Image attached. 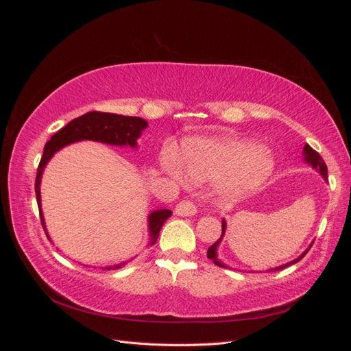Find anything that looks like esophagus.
Listing matches in <instances>:
<instances>
[{
  "label": "esophagus",
  "instance_id": "obj_1",
  "mask_svg": "<svg viewBox=\"0 0 351 351\" xmlns=\"http://www.w3.org/2000/svg\"><path fill=\"white\" fill-rule=\"evenodd\" d=\"M176 214L180 217H192L196 214V205L192 200H182L176 206Z\"/></svg>",
  "mask_w": 351,
  "mask_h": 351
}]
</instances>
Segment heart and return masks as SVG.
I'll return each instance as SVG.
<instances>
[{
    "label": "heart",
    "instance_id": "heart-1",
    "mask_svg": "<svg viewBox=\"0 0 351 351\" xmlns=\"http://www.w3.org/2000/svg\"><path fill=\"white\" fill-rule=\"evenodd\" d=\"M167 171L180 174L177 158L167 149L162 158ZM180 165L190 182L219 180L221 192L239 197L259 189L275 168L272 154L256 142L236 137H190L182 143Z\"/></svg>",
    "mask_w": 351,
    "mask_h": 351
}]
</instances>
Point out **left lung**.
I'll list each match as a JSON object with an SVG mask.
<instances>
[{"label": "left lung", "instance_id": "left-lung-1", "mask_svg": "<svg viewBox=\"0 0 351 351\" xmlns=\"http://www.w3.org/2000/svg\"><path fill=\"white\" fill-rule=\"evenodd\" d=\"M303 154H304V161H306L307 164H311L315 169H317V171L321 173V176L326 180V177H328V168H326V164L324 162L322 156H321L319 154H317L315 149H312V147H311L309 145H304ZM224 231H226V221L222 219V234H221V239H222V236H224ZM221 239H218V241H215V243L212 244V246L208 249V258H209L210 261H214V263L218 265V267L226 268V265L218 259V254H217V249H218V244H219ZM311 247H312V244L309 246V249H311ZM309 249H307L303 254H300V256L297 258V259H294V261H291V262H289V263H285V265H281V267H278V268L269 269V272H272V271H280V269H284V268H287V267H290V265H293V263H297L302 258H304V254H306L307 252H309Z\"/></svg>", "mask_w": 351, "mask_h": 351}]
</instances>
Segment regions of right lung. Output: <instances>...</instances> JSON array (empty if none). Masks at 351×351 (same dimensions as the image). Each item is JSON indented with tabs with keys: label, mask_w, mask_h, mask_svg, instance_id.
<instances>
[{
	"label": "right lung",
	"mask_w": 351,
	"mask_h": 351,
	"mask_svg": "<svg viewBox=\"0 0 351 351\" xmlns=\"http://www.w3.org/2000/svg\"><path fill=\"white\" fill-rule=\"evenodd\" d=\"M147 123L141 119V117H125L119 114L111 112H99V111H90L80 115L79 119L71 120L67 125L62 127L54 136L51 137V141L47 142L44 147V155L40 158V162L38 167L36 173V182H35V192H36V200L39 208V215L42 227H44L45 232V222L44 215H42L40 209V178L44 168L49 159L54 156L57 151L61 147H64L70 143L79 142V141H95L102 142L115 146H130L136 147L137 137L146 129ZM173 215V212L169 209H159L151 212L149 215V246L156 243L159 237V231H161L164 222ZM47 237L49 239L48 232ZM51 240V239H49ZM124 263L114 265V267H107L105 269H119Z\"/></svg>",
	"instance_id": "right-lung-1"
}]
</instances>
